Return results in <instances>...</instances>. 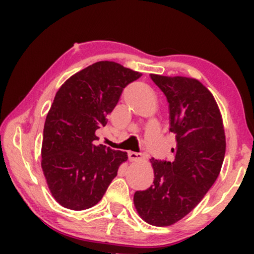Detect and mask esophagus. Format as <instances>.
Returning <instances> with one entry per match:
<instances>
[{"label":"esophagus","mask_w":254,"mask_h":254,"mask_svg":"<svg viewBox=\"0 0 254 254\" xmlns=\"http://www.w3.org/2000/svg\"><path fill=\"white\" fill-rule=\"evenodd\" d=\"M128 158H129L130 162H136L141 161L143 158V154L141 152H134V151H128Z\"/></svg>","instance_id":"obj_1"}]
</instances>
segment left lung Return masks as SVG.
Returning <instances> with one entry per match:
<instances>
[{
	"mask_svg": "<svg viewBox=\"0 0 254 254\" xmlns=\"http://www.w3.org/2000/svg\"><path fill=\"white\" fill-rule=\"evenodd\" d=\"M169 103L176 135L172 162L151 158L154 184L136 190L134 204L143 221L171 225L195 208L220 175L225 155L222 116L214 96L195 78L150 74Z\"/></svg>",
	"mask_w": 254,
	"mask_h": 254,
	"instance_id": "left-lung-1",
	"label": "left lung"
}]
</instances>
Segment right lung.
Here are the masks:
<instances>
[{
  "label": "right lung",
  "instance_id": "right-lung-1",
  "mask_svg": "<svg viewBox=\"0 0 254 254\" xmlns=\"http://www.w3.org/2000/svg\"><path fill=\"white\" fill-rule=\"evenodd\" d=\"M142 74L99 61L68 78L55 95L44 126L41 168L57 202L84 210L102 200L127 152L96 145V130Z\"/></svg>",
  "mask_w": 254,
  "mask_h": 254
}]
</instances>
